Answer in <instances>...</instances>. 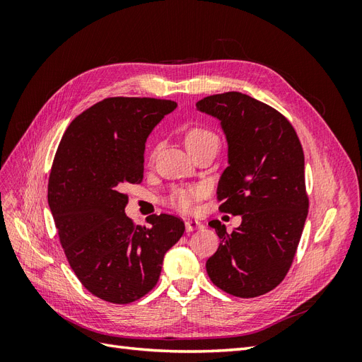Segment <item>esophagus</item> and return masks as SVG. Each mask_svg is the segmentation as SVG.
<instances>
[{"instance_id": "esophagus-1", "label": "esophagus", "mask_w": 362, "mask_h": 362, "mask_svg": "<svg viewBox=\"0 0 362 362\" xmlns=\"http://www.w3.org/2000/svg\"><path fill=\"white\" fill-rule=\"evenodd\" d=\"M201 228H202V223L198 222V221H192V218L185 221V231H187V233L196 231V229H201Z\"/></svg>"}]
</instances>
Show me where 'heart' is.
<instances>
[{
    "instance_id": "obj_1",
    "label": "heart",
    "mask_w": 362,
    "mask_h": 362,
    "mask_svg": "<svg viewBox=\"0 0 362 362\" xmlns=\"http://www.w3.org/2000/svg\"><path fill=\"white\" fill-rule=\"evenodd\" d=\"M185 141V146H187L189 152L194 151L198 148L206 146V145H214L218 146V136L214 133L213 129H210L208 127H193L190 128L187 133H185L184 137ZM156 154V149L152 151V156L154 157ZM205 193V187L204 185H175V187L170 189V192L168 193L166 202L168 206L173 208V210H178L181 213H192L196 206V202H198Z\"/></svg>"
}]
</instances>
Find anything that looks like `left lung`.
<instances>
[{
	"instance_id": "obj_1",
	"label": "left lung",
	"mask_w": 362,
	"mask_h": 362,
	"mask_svg": "<svg viewBox=\"0 0 362 362\" xmlns=\"http://www.w3.org/2000/svg\"><path fill=\"white\" fill-rule=\"evenodd\" d=\"M196 107L221 120L228 140L218 210L242 216L233 233L218 221L208 223L221 245L206 273L228 294L257 298L286 278L308 216L300 140L286 116L245 93L211 95Z\"/></svg>"
}]
</instances>
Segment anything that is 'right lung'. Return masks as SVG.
I'll use <instances>...</instances> for the list:
<instances>
[{
  "label": "right lung",
  "instance_id": "1",
  "mask_svg": "<svg viewBox=\"0 0 362 362\" xmlns=\"http://www.w3.org/2000/svg\"><path fill=\"white\" fill-rule=\"evenodd\" d=\"M177 108L156 98H105L64 131L48 181V204L76 278L96 298L131 303L156 287L164 254L184 234L163 213L136 225L125 214V184L144 180L145 141Z\"/></svg>",
  "mask_w": 362,
  "mask_h": 362
}]
</instances>
